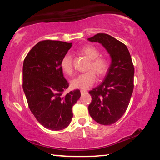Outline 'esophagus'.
Returning <instances> with one entry per match:
<instances>
[{
  "label": "esophagus",
  "instance_id": "1",
  "mask_svg": "<svg viewBox=\"0 0 160 160\" xmlns=\"http://www.w3.org/2000/svg\"><path fill=\"white\" fill-rule=\"evenodd\" d=\"M80 93H81V94H87V93H88V91H87V90H80Z\"/></svg>",
  "mask_w": 160,
  "mask_h": 160
}]
</instances>
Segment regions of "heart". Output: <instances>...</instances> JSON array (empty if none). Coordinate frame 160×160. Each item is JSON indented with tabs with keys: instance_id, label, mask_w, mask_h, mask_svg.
Listing matches in <instances>:
<instances>
[{
	"instance_id": "b5f03b06",
	"label": "heart",
	"mask_w": 160,
	"mask_h": 160,
	"mask_svg": "<svg viewBox=\"0 0 160 160\" xmlns=\"http://www.w3.org/2000/svg\"><path fill=\"white\" fill-rule=\"evenodd\" d=\"M80 53L90 60L87 67L88 71L78 75L71 80L70 85L72 88L85 90L90 88L96 82V74L99 78H102L107 73L109 63L107 58L99 56V49L92 45L84 47L80 49ZM61 68L68 75H72L74 71L73 58L71 54L68 53L63 56L61 61Z\"/></svg>"
}]
</instances>
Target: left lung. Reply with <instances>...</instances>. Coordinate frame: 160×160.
<instances>
[{
	"instance_id": "obj_1",
	"label": "left lung",
	"mask_w": 160,
	"mask_h": 160,
	"mask_svg": "<svg viewBox=\"0 0 160 160\" xmlns=\"http://www.w3.org/2000/svg\"><path fill=\"white\" fill-rule=\"evenodd\" d=\"M89 41L99 42L107 50L112 63L101 85L90 90L88 109L99 124L116 123L125 113L134 88V66L126 46L107 34H97Z\"/></svg>"
}]
</instances>
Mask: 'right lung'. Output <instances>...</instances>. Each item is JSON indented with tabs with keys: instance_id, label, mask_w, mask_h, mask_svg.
<instances>
[{
	"instance_id": "right-lung-1",
	"label": "right lung",
	"mask_w": 160,
	"mask_h": 160,
	"mask_svg": "<svg viewBox=\"0 0 160 160\" xmlns=\"http://www.w3.org/2000/svg\"><path fill=\"white\" fill-rule=\"evenodd\" d=\"M72 43L44 40L26 56L22 68V88L29 109L40 124L60 131L71 122L72 107L80 97L75 90L63 94L69 83L65 79L61 61Z\"/></svg>"
}]
</instances>
